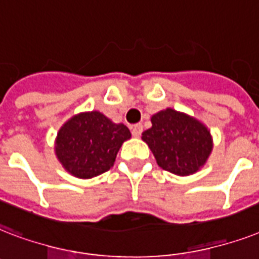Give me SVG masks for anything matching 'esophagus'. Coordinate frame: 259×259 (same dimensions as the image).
<instances>
[{"mask_svg": "<svg viewBox=\"0 0 259 259\" xmlns=\"http://www.w3.org/2000/svg\"><path fill=\"white\" fill-rule=\"evenodd\" d=\"M131 132L135 138H139L142 135V132H143V125L142 124H136V125L131 127Z\"/></svg>", "mask_w": 259, "mask_h": 259, "instance_id": "obj_1", "label": "esophagus"}]
</instances>
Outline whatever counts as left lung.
Here are the masks:
<instances>
[{"label":"left lung","instance_id":"8db88e82","mask_svg":"<svg viewBox=\"0 0 259 259\" xmlns=\"http://www.w3.org/2000/svg\"><path fill=\"white\" fill-rule=\"evenodd\" d=\"M152 127L142 139L162 169L178 176L196 173L212 150L209 132L193 117L174 109L158 112L151 117Z\"/></svg>","mask_w":259,"mask_h":259}]
</instances>
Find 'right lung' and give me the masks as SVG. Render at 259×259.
I'll list each match as a JSON object with an SVG mask.
<instances>
[{"instance_id": "add662e5", "label": "right lung", "mask_w": 259, "mask_h": 259, "mask_svg": "<svg viewBox=\"0 0 259 259\" xmlns=\"http://www.w3.org/2000/svg\"><path fill=\"white\" fill-rule=\"evenodd\" d=\"M131 132L124 124H115L100 112L74 116L61 128L57 138L58 159L78 178H92L105 173Z\"/></svg>"}]
</instances>
